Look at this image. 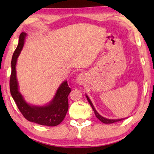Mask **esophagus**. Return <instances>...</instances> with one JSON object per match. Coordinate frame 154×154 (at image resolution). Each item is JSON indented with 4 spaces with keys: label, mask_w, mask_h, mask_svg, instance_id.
<instances>
[{
    "label": "esophagus",
    "mask_w": 154,
    "mask_h": 154,
    "mask_svg": "<svg viewBox=\"0 0 154 154\" xmlns=\"http://www.w3.org/2000/svg\"><path fill=\"white\" fill-rule=\"evenodd\" d=\"M76 82L79 85H83V84H85V75L83 73H81V74L78 75Z\"/></svg>",
    "instance_id": "obj_1"
}]
</instances>
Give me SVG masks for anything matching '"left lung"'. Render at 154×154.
Instances as JSON below:
<instances>
[{
	"label": "left lung",
	"instance_id": "8db88e82",
	"mask_svg": "<svg viewBox=\"0 0 154 154\" xmlns=\"http://www.w3.org/2000/svg\"><path fill=\"white\" fill-rule=\"evenodd\" d=\"M86 97H87L88 99V102L90 103V106H92V109H93L94 112V114H95L96 117L97 118V119L100 120V121L101 122H102V123H106V124H109V123H116V122H119V121H123V120L125 119H106V118H104L103 116H102L99 114V113H97V111L95 110V109H94V107L93 106V104H92V103L91 101H90V100L89 99V97L86 95Z\"/></svg>",
	"mask_w": 154,
	"mask_h": 154
}]
</instances>
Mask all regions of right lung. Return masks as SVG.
Segmentation results:
<instances>
[{"label": "right lung", "instance_id": "obj_1", "mask_svg": "<svg viewBox=\"0 0 154 154\" xmlns=\"http://www.w3.org/2000/svg\"><path fill=\"white\" fill-rule=\"evenodd\" d=\"M26 33L22 32L19 38V43L12 55V72L10 79V93L19 110L29 121L39 125L56 126L64 119L69 109L68 96L71 89L67 81H64L57 90L56 94L49 104L43 106H33L25 102L19 91L18 82L16 76V64L19 55L24 46Z\"/></svg>", "mask_w": 154, "mask_h": 154}]
</instances>
